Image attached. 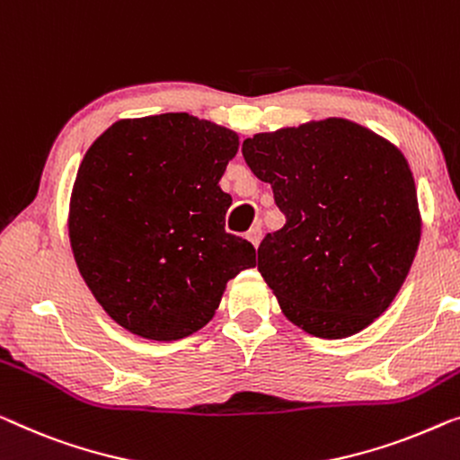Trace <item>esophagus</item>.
<instances>
[{
	"label": "esophagus",
	"mask_w": 460,
	"mask_h": 460,
	"mask_svg": "<svg viewBox=\"0 0 460 460\" xmlns=\"http://www.w3.org/2000/svg\"><path fill=\"white\" fill-rule=\"evenodd\" d=\"M245 237H248L250 242L253 243V248H258L260 239H262V229H260V227H252L248 233H245Z\"/></svg>",
	"instance_id": "esophagus-1"
}]
</instances>
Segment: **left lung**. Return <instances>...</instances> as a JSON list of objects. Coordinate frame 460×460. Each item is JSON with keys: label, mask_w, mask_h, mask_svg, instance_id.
Returning <instances> with one entry per match:
<instances>
[{"label": "left lung", "mask_w": 460, "mask_h": 460, "mask_svg": "<svg viewBox=\"0 0 460 460\" xmlns=\"http://www.w3.org/2000/svg\"><path fill=\"white\" fill-rule=\"evenodd\" d=\"M242 153L287 218L258 248L285 316L322 339L372 324L405 283L421 235L401 150L358 123L326 119L256 134Z\"/></svg>", "instance_id": "obj_1"}]
</instances>
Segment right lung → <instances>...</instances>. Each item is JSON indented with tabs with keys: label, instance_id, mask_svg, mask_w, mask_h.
Returning <instances> with one entry per match:
<instances>
[{
	"label": "right lung",
	"instance_id": "obj_1",
	"mask_svg": "<svg viewBox=\"0 0 460 460\" xmlns=\"http://www.w3.org/2000/svg\"><path fill=\"white\" fill-rule=\"evenodd\" d=\"M239 138L188 113L113 123L80 163L70 202L78 270L129 332L177 341L215 316L227 280L256 266L225 231L218 188Z\"/></svg>",
	"mask_w": 460,
	"mask_h": 460
}]
</instances>
